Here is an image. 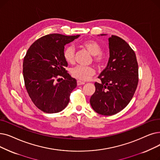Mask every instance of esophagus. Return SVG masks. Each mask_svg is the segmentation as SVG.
I'll return each mask as SVG.
<instances>
[{
    "mask_svg": "<svg viewBox=\"0 0 160 160\" xmlns=\"http://www.w3.org/2000/svg\"><path fill=\"white\" fill-rule=\"evenodd\" d=\"M85 84V82H82L80 80H78L77 81V85L78 86H80V85H84Z\"/></svg>",
    "mask_w": 160,
    "mask_h": 160,
    "instance_id": "obj_1",
    "label": "esophagus"
}]
</instances>
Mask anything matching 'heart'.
<instances>
[{
	"mask_svg": "<svg viewBox=\"0 0 160 160\" xmlns=\"http://www.w3.org/2000/svg\"><path fill=\"white\" fill-rule=\"evenodd\" d=\"M82 46L93 55V60L97 65L101 66L104 64L105 61V56L101 53L102 48L98 42L93 40H86L82 42ZM74 55L75 50L72 46H68L65 48L63 58L68 63L73 64L74 63ZM71 72L74 78L80 80L86 81L95 74V70L92 67L78 65L72 68Z\"/></svg>",
	"mask_w": 160,
	"mask_h": 160,
	"instance_id": "1",
	"label": "heart"
}]
</instances>
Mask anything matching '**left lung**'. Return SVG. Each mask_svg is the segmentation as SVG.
<instances>
[{
	"label": "left lung",
	"instance_id": "obj_1",
	"mask_svg": "<svg viewBox=\"0 0 160 160\" xmlns=\"http://www.w3.org/2000/svg\"><path fill=\"white\" fill-rule=\"evenodd\" d=\"M108 46L107 66L98 76L101 83H95V92L89 100L95 112L105 116L116 114L128 105L138 82L136 55L129 45L112 35L108 38Z\"/></svg>",
	"mask_w": 160,
	"mask_h": 160
}]
</instances>
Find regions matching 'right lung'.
Returning <instances> with one entry per match:
<instances>
[{
  "mask_svg": "<svg viewBox=\"0 0 160 160\" xmlns=\"http://www.w3.org/2000/svg\"><path fill=\"white\" fill-rule=\"evenodd\" d=\"M80 35L50 34L37 40L23 59L25 86L32 102L46 113H57L68 105L72 90L77 86L75 78L65 70V46ZM59 76L63 77L59 81Z\"/></svg>",
  "mask_w": 160,
  "mask_h": 160,
  "instance_id": "add662e5",
  "label": "right lung"
}]
</instances>
